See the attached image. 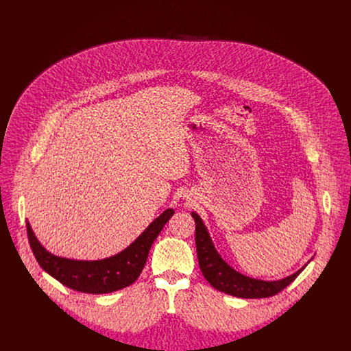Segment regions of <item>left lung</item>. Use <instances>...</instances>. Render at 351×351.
<instances>
[{
	"mask_svg": "<svg viewBox=\"0 0 351 351\" xmlns=\"http://www.w3.org/2000/svg\"><path fill=\"white\" fill-rule=\"evenodd\" d=\"M191 217L194 218V222H195V247H197L199 269H202L208 283L219 291H223L234 297H241V298L272 297L279 291H282L285 287H287L306 268L304 265L295 274L274 282L244 276L236 272L233 268H230L221 258L202 218H199L195 213H191Z\"/></svg>",
	"mask_w": 351,
	"mask_h": 351,
	"instance_id": "8db88e82",
	"label": "left lung"
}]
</instances>
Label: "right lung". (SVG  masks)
I'll list each match as a JSON object with an SVG mask.
<instances>
[{
  "label": "right lung",
  "instance_id": "add662e5",
  "mask_svg": "<svg viewBox=\"0 0 351 351\" xmlns=\"http://www.w3.org/2000/svg\"><path fill=\"white\" fill-rule=\"evenodd\" d=\"M175 214L165 210L119 254L98 261H77L53 256L38 243L30 223H26L32 252L40 267L64 286L90 294L112 293L130 286L141 274L152 244Z\"/></svg>",
  "mask_w": 351,
  "mask_h": 351
}]
</instances>
